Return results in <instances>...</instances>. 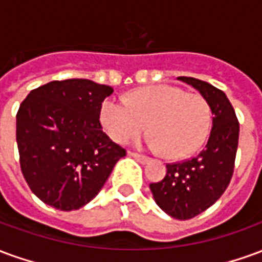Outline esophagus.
<instances>
[{
  "label": "esophagus",
  "instance_id": "1",
  "mask_svg": "<svg viewBox=\"0 0 262 262\" xmlns=\"http://www.w3.org/2000/svg\"><path fill=\"white\" fill-rule=\"evenodd\" d=\"M129 156H132L133 159L137 160V161H139V163H142V164H146L148 160H150V159H148V157H146V156H143V154L133 153V151H130V153H129Z\"/></svg>",
  "mask_w": 262,
  "mask_h": 262
}]
</instances>
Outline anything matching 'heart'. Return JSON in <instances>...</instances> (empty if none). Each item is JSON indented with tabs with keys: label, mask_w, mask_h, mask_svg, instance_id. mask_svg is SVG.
Here are the masks:
<instances>
[{
	"label": "heart",
	"mask_w": 262,
	"mask_h": 262,
	"mask_svg": "<svg viewBox=\"0 0 262 262\" xmlns=\"http://www.w3.org/2000/svg\"><path fill=\"white\" fill-rule=\"evenodd\" d=\"M101 123L115 142L127 143L147 129L148 144L171 159L187 157L201 147L212 123V109L196 92L180 86L139 88L125 98L109 97L101 105Z\"/></svg>",
	"instance_id": "heart-1"
}]
</instances>
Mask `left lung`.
I'll return each mask as SVG.
<instances>
[{
	"mask_svg": "<svg viewBox=\"0 0 262 262\" xmlns=\"http://www.w3.org/2000/svg\"><path fill=\"white\" fill-rule=\"evenodd\" d=\"M178 80L192 85L206 98L213 114L212 130L201 153L182 163L167 164L164 180L150 184V189L165 213L188 220L210 208L230 184L240 126L225 92L192 77H178Z\"/></svg>",
	"mask_w": 262,
	"mask_h": 262,
	"instance_id": "8db88e82",
	"label": "left lung"
}]
</instances>
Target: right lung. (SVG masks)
I'll return each instance as SVG.
<instances>
[{
	"label": "right lung",
	"mask_w": 262,
	"mask_h": 262,
	"mask_svg": "<svg viewBox=\"0 0 262 262\" xmlns=\"http://www.w3.org/2000/svg\"><path fill=\"white\" fill-rule=\"evenodd\" d=\"M112 92V86L71 78L32 90L20 103V170L32 192L46 205L66 212L82 208L126 156L99 123L101 105Z\"/></svg>",
	"instance_id": "obj_1"
}]
</instances>
